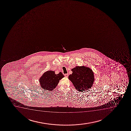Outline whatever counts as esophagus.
Listing matches in <instances>:
<instances>
[{"instance_id":"esophagus-1","label":"esophagus","mask_w":131,"mask_h":131,"mask_svg":"<svg viewBox=\"0 0 131 131\" xmlns=\"http://www.w3.org/2000/svg\"><path fill=\"white\" fill-rule=\"evenodd\" d=\"M65 77H67V78H68V74H64Z\"/></svg>"}]
</instances>
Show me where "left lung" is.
Returning <instances> with one entry per match:
<instances>
[{
	"label": "left lung",
	"instance_id": "obj_1",
	"mask_svg": "<svg viewBox=\"0 0 131 131\" xmlns=\"http://www.w3.org/2000/svg\"><path fill=\"white\" fill-rule=\"evenodd\" d=\"M72 74L68 79L78 91L83 92L89 90L92 86L94 81V73L88 67L76 66L71 70Z\"/></svg>",
	"mask_w": 131,
	"mask_h": 131
}]
</instances>
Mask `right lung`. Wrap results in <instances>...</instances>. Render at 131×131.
I'll return each mask as SVG.
<instances>
[{
	"instance_id": "1",
	"label": "right lung",
	"mask_w": 131,
	"mask_h": 131,
	"mask_svg": "<svg viewBox=\"0 0 131 131\" xmlns=\"http://www.w3.org/2000/svg\"><path fill=\"white\" fill-rule=\"evenodd\" d=\"M64 77L61 72L56 74L54 71H47L39 79L40 85L44 90L52 91L57 87L59 81Z\"/></svg>"
}]
</instances>
